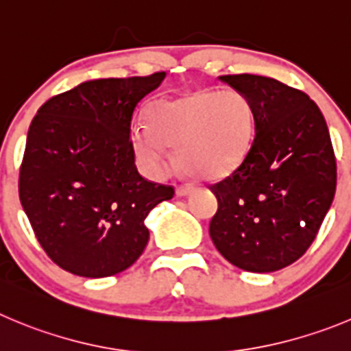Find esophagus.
<instances>
[{
  "label": "esophagus",
  "mask_w": 351,
  "mask_h": 351,
  "mask_svg": "<svg viewBox=\"0 0 351 351\" xmlns=\"http://www.w3.org/2000/svg\"><path fill=\"white\" fill-rule=\"evenodd\" d=\"M192 191H194V189H192L191 185H178L176 186V195H178V197H186Z\"/></svg>",
  "instance_id": "1"
}]
</instances>
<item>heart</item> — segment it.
Returning <instances> with one entry per match:
<instances>
[{
	"mask_svg": "<svg viewBox=\"0 0 351 351\" xmlns=\"http://www.w3.org/2000/svg\"><path fill=\"white\" fill-rule=\"evenodd\" d=\"M147 124L131 128L136 165L160 180L176 165L201 180L228 176L250 156L256 136V110L242 91L197 90L162 98L147 110Z\"/></svg>",
	"mask_w": 351,
	"mask_h": 351,
	"instance_id": "b5f03b06",
	"label": "heart"
}]
</instances>
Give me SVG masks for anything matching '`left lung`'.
<instances>
[{
	"label": "left lung",
	"instance_id": "8db88e82",
	"mask_svg": "<svg viewBox=\"0 0 351 351\" xmlns=\"http://www.w3.org/2000/svg\"><path fill=\"white\" fill-rule=\"evenodd\" d=\"M251 98L256 136L250 156L211 186L218 211L209 235L221 256L256 274L303 256L336 192V159L326 119L306 93L254 74L220 76Z\"/></svg>",
	"mask_w": 351,
	"mask_h": 351
}]
</instances>
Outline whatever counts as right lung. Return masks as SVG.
Masks as SVG:
<instances>
[{
  "label": "right lung",
  "instance_id": "right-lung-1",
  "mask_svg": "<svg viewBox=\"0 0 351 351\" xmlns=\"http://www.w3.org/2000/svg\"><path fill=\"white\" fill-rule=\"evenodd\" d=\"M165 77L84 81L32 119L19 195L41 247L64 270L90 279L126 270L149 242L150 209L175 194L140 175L130 140L133 112Z\"/></svg>",
  "mask_w": 351,
  "mask_h": 351
}]
</instances>
